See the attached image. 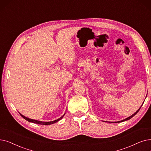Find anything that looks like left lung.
<instances>
[{"mask_svg": "<svg viewBox=\"0 0 151 151\" xmlns=\"http://www.w3.org/2000/svg\"><path fill=\"white\" fill-rule=\"evenodd\" d=\"M144 102H145V101H144ZM144 103V102H143ZM142 104L141 105V106L140 107V108L138 109V110H137V111H136V112L134 114H133L132 115H131L130 116H129V117H128V118H127V119H124V120H121V121H119V122H118V123H120V122H124V121H126V120H129V119H132V117H133L137 112H139V110H140V109H141V107H142Z\"/></svg>", "mask_w": 151, "mask_h": 151, "instance_id": "1", "label": "left lung"}]
</instances>
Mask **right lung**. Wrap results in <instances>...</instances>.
<instances>
[{
  "instance_id": "right-lung-1",
  "label": "right lung",
  "mask_w": 151,
  "mask_h": 151,
  "mask_svg": "<svg viewBox=\"0 0 151 151\" xmlns=\"http://www.w3.org/2000/svg\"><path fill=\"white\" fill-rule=\"evenodd\" d=\"M19 114H20V115L24 119H25L26 120H27L29 122H32V123H36V124H43V125H49V124H53V123H55L57 122H58L59 120H60L63 117V116L65 115V114L62 116L60 118H59V119H57V120H55L54 121H52V122H42V121H38V120H33V119H29V118H27L24 116V115H22L20 113H19Z\"/></svg>"
}]
</instances>
